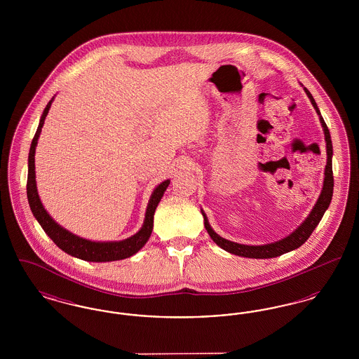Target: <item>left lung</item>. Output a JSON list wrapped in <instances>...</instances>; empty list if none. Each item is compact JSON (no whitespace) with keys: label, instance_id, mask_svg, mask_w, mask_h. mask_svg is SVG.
Instances as JSON below:
<instances>
[{"label":"left lung","instance_id":"8db88e82","mask_svg":"<svg viewBox=\"0 0 359 359\" xmlns=\"http://www.w3.org/2000/svg\"><path fill=\"white\" fill-rule=\"evenodd\" d=\"M304 91L307 93L308 98L312 103V106L315 107L316 113L319 114V120L323 126L325 137V148H327V165L325 170V182H323V189L320 192V196L316 202V205H313L312 211L309 212L307 219L302 223L292 234L285 238L276 241L273 243H266V245H259V246H250V245H241L237 242H231L227 239L222 238L221 236H218L210 226L208 219L205 217L203 210H202V215L205 218V227L208 233V236L211 239L219 246L223 250L236 255V256L248 257V258H273V257L281 256L284 253H288L290 250H294L297 248H300L312 234V231L315 230V227L322 221L323 215H325V210L328 208V205L331 203L332 199V191H334V176H332V142H331V136H330V130L325 125L323 117L320 116V110L318 107V104L315 102L312 94L308 91L304 87Z\"/></svg>","mask_w":359,"mask_h":359}]
</instances>
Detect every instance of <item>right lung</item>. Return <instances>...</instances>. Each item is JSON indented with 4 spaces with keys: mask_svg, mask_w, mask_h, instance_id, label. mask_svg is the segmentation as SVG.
Returning <instances> with one entry per match:
<instances>
[{
    "mask_svg": "<svg viewBox=\"0 0 359 359\" xmlns=\"http://www.w3.org/2000/svg\"><path fill=\"white\" fill-rule=\"evenodd\" d=\"M52 101H53V98L46 106V109L41 114L36 135H34L32 144H31L29 156H28L27 196H28V203L32 210L34 218L37 219V222L40 223V226L43 227L46 234L55 242V245L72 257L90 261V262H109V261L123 259V258L136 255L137 252L148 242V239L152 234L154 211H156L157 205L160 203L165 189L170 186V180H164L163 183H160L157 187L154 188L148 207H147L144 224L138 233L129 238L123 239V241H113V242H95V241L81 238V237L69 233V230L63 229L60 224H57L52 219L51 215L47 212L44 205H41V201L39 198L37 188H36V175H34V151H36L37 140L41 133V128L44 125V120L51 107Z\"/></svg>",
    "mask_w": 359,
    "mask_h": 359,
    "instance_id": "obj_1",
    "label": "right lung"
}]
</instances>
